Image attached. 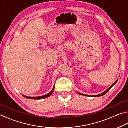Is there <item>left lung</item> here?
Masks as SVG:
<instances>
[{
    "instance_id": "1",
    "label": "left lung",
    "mask_w": 128,
    "mask_h": 128,
    "mask_svg": "<svg viewBox=\"0 0 128 128\" xmlns=\"http://www.w3.org/2000/svg\"><path fill=\"white\" fill-rule=\"evenodd\" d=\"M118 80H117L116 81V82H114V83L113 84V85H112L111 87H110V88H108V89L106 91V92H103L102 94H99V95H86V94H81V93H80V92H77L78 93V94H80V95H84V96H90V97H96V96H103V95H104V94H106V93H107L108 91H109L110 89H111V88L113 87V86L115 85V84H116V82H118Z\"/></svg>"
}]
</instances>
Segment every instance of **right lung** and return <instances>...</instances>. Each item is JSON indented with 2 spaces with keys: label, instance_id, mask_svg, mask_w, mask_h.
<instances>
[{
  "label": "right lung",
  "instance_id": "1",
  "mask_svg": "<svg viewBox=\"0 0 128 128\" xmlns=\"http://www.w3.org/2000/svg\"><path fill=\"white\" fill-rule=\"evenodd\" d=\"M54 88H55V86H54L53 89L51 90V92H50L48 94H47L45 95H43V96H38V97H29V96H25V95H24L23 96L25 97L26 98H28V99H37V100H40V99H44L46 98H47V97H48L50 96V95L52 94V92H54Z\"/></svg>",
  "mask_w": 128,
  "mask_h": 128
}]
</instances>
